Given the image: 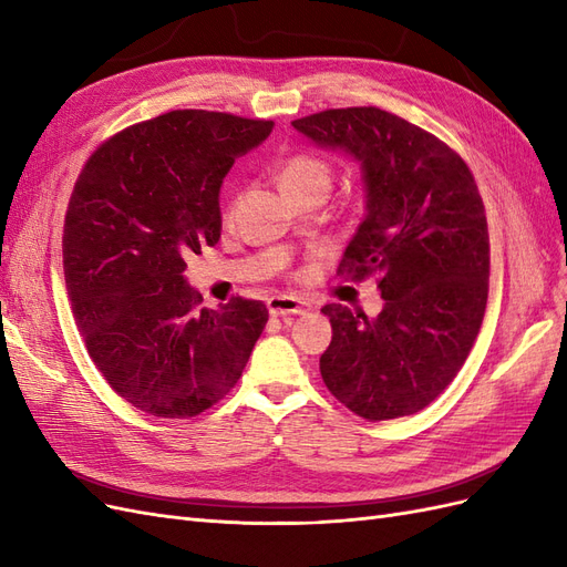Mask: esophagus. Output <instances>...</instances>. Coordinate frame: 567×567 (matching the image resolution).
I'll list each match as a JSON object with an SVG mask.
<instances>
[{"mask_svg": "<svg viewBox=\"0 0 567 567\" xmlns=\"http://www.w3.org/2000/svg\"><path fill=\"white\" fill-rule=\"evenodd\" d=\"M267 310L271 317H298L310 310V305L293 296H274L267 300Z\"/></svg>", "mask_w": 567, "mask_h": 567, "instance_id": "obj_1", "label": "esophagus"}]
</instances>
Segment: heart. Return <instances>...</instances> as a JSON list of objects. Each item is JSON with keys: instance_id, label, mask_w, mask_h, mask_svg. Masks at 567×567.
<instances>
[{"instance_id": "heart-1", "label": "heart", "mask_w": 567, "mask_h": 567, "mask_svg": "<svg viewBox=\"0 0 567 567\" xmlns=\"http://www.w3.org/2000/svg\"><path fill=\"white\" fill-rule=\"evenodd\" d=\"M277 179L288 198H298L315 192L326 196L331 188L333 173H331V165L323 158L315 156V153H293V156L284 158L277 165ZM234 203H236V196L231 194L227 200V215L234 213Z\"/></svg>"}]
</instances>
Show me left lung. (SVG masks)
I'll use <instances>...</instances> for the list:
<instances>
[{"label": "left lung", "mask_w": 567, "mask_h": 567, "mask_svg": "<svg viewBox=\"0 0 567 567\" xmlns=\"http://www.w3.org/2000/svg\"><path fill=\"white\" fill-rule=\"evenodd\" d=\"M293 127L362 163L367 217L338 277H375L385 300L375 319L321 307L333 329L321 379L367 421L416 414L454 381L485 317L489 234L475 177L435 134L375 106L326 109Z\"/></svg>", "instance_id": "1"}]
</instances>
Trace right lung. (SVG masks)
Listing matches in <instances>:
<instances>
[{
	"label": "right lung",
	"instance_id": "1",
	"mask_svg": "<svg viewBox=\"0 0 567 567\" xmlns=\"http://www.w3.org/2000/svg\"><path fill=\"white\" fill-rule=\"evenodd\" d=\"M271 120L169 111L101 142L63 221V274L94 367L144 414L192 419L238 383L269 319L262 300L219 310L184 257L219 241V186Z\"/></svg>",
	"mask_w": 567,
	"mask_h": 567
}]
</instances>
